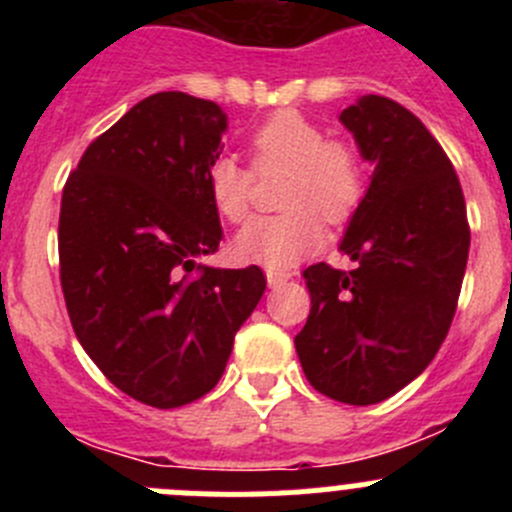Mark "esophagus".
<instances>
[{
  "label": "esophagus",
  "instance_id": "34e87169",
  "mask_svg": "<svg viewBox=\"0 0 512 512\" xmlns=\"http://www.w3.org/2000/svg\"><path fill=\"white\" fill-rule=\"evenodd\" d=\"M289 280V272H277V270H267V285L272 289L282 287Z\"/></svg>",
  "mask_w": 512,
  "mask_h": 512
}]
</instances>
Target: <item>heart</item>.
<instances>
[{
    "mask_svg": "<svg viewBox=\"0 0 512 512\" xmlns=\"http://www.w3.org/2000/svg\"><path fill=\"white\" fill-rule=\"evenodd\" d=\"M257 173H285L280 205L285 213L250 220L235 237L242 260L287 270L312 255L324 242L322 218L339 225L354 215L364 198L366 178L359 153L342 138H324V131L304 113L282 108L267 116L247 138ZM250 168L218 156L208 165L205 185L213 208L230 223L250 213Z\"/></svg>",
    "mask_w": 512,
    "mask_h": 512,
    "instance_id": "obj_1",
    "label": "heart"
}]
</instances>
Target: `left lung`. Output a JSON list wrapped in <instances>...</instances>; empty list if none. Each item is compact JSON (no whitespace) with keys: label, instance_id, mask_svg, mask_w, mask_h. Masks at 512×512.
Listing matches in <instances>:
<instances>
[{"label":"left lung","instance_id":"obj_1","mask_svg":"<svg viewBox=\"0 0 512 512\" xmlns=\"http://www.w3.org/2000/svg\"><path fill=\"white\" fill-rule=\"evenodd\" d=\"M339 121L374 173L339 245L354 270H304L312 309L294 347L319 394L369 406L411 384L441 349L471 227L451 160L409 108L364 96Z\"/></svg>","mask_w":512,"mask_h":512}]
</instances>
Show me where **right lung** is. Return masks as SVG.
Wrapping results in <instances>:
<instances>
[{
	"mask_svg": "<svg viewBox=\"0 0 512 512\" xmlns=\"http://www.w3.org/2000/svg\"><path fill=\"white\" fill-rule=\"evenodd\" d=\"M225 128L218 103L160 91L86 148L61 195L71 327L113 386L156 409L218 384L267 287L255 265H198L223 240L205 175Z\"/></svg>",
	"mask_w": 512,
	"mask_h": 512,
	"instance_id": "1",
	"label": "right lung"
}]
</instances>
